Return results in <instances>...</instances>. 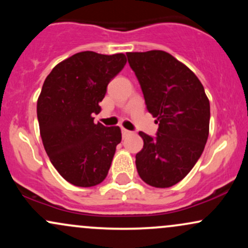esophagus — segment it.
<instances>
[{
	"instance_id": "1",
	"label": "esophagus",
	"mask_w": 248,
	"mask_h": 248,
	"mask_svg": "<svg viewBox=\"0 0 248 248\" xmlns=\"http://www.w3.org/2000/svg\"><path fill=\"white\" fill-rule=\"evenodd\" d=\"M121 132H122V135H124V136H127V135H129V134H130L129 130L124 129V128H122V129H121Z\"/></svg>"
}]
</instances>
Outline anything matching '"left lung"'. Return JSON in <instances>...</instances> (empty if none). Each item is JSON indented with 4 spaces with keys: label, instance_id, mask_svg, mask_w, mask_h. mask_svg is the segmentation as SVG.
Listing matches in <instances>:
<instances>
[{
    "label": "left lung",
    "instance_id": "8db88e82",
    "mask_svg": "<svg viewBox=\"0 0 248 248\" xmlns=\"http://www.w3.org/2000/svg\"><path fill=\"white\" fill-rule=\"evenodd\" d=\"M148 112L157 119L156 138L140 132L143 148L135 164L141 179L155 187L181 182L201 157L209 138L210 102L186 65L161 50L127 52Z\"/></svg>",
    "mask_w": 248,
    "mask_h": 248
}]
</instances>
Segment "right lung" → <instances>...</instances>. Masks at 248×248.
<instances>
[{
    "label": "right lung",
    "instance_id": "add662e5",
    "mask_svg": "<svg viewBox=\"0 0 248 248\" xmlns=\"http://www.w3.org/2000/svg\"><path fill=\"white\" fill-rule=\"evenodd\" d=\"M124 53H76L57 64L37 100L39 132L51 163L76 186L90 187L106 178L120 127L94 124L108 82L126 65Z\"/></svg>",
    "mask_w": 248,
    "mask_h": 248
}]
</instances>
